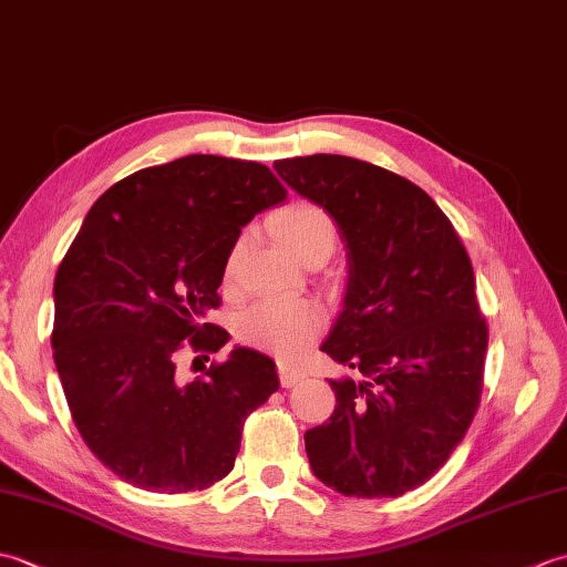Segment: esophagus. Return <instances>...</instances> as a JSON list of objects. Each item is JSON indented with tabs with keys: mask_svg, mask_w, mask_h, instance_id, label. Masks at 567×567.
<instances>
[{
	"mask_svg": "<svg viewBox=\"0 0 567 567\" xmlns=\"http://www.w3.org/2000/svg\"><path fill=\"white\" fill-rule=\"evenodd\" d=\"M277 370H280V384H282V388H295V384H299V382L307 378L305 370L290 368V365H285V363L277 365Z\"/></svg>",
	"mask_w": 567,
	"mask_h": 567,
	"instance_id": "34e87169",
	"label": "esophagus"
}]
</instances>
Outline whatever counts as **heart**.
I'll list each match as a JSON object with an SVG mask.
<instances>
[{"label":"heart","instance_id":"b5f03b06","mask_svg":"<svg viewBox=\"0 0 567 567\" xmlns=\"http://www.w3.org/2000/svg\"><path fill=\"white\" fill-rule=\"evenodd\" d=\"M275 228L295 258L305 260L311 250L336 244V224L331 216L311 202H295L275 216ZM246 240L238 238L226 256L224 277L231 282L244 258ZM323 329V311L305 299H268L250 307L238 319L236 336L244 343L280 358H297Z\"/></svg>","mask_w":567,"mask_h":567}]
</instances>
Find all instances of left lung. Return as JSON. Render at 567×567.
<instances>
[{
    "label": "left lung",
    "instance_id": "1",
    "mask_svg": "<svg viewBox=\"0 0 567 567\" xmlns=\"http://www.w3.org/2000/svg\"><path fill=\"white\" fill-rule=\"evenodd\" d=\"M272 167L339 226L348 285L321 351L363 375L329 380L336 409L305 433L309 465L346 497H400L445 465L480 406L473 262L439 204L384 167L329 153Z\"/></svg>",
    "mask_w": 567,
    "mask_h": 567
}]
</instances>
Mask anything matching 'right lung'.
Here are the masks:
<instances>
[{
	"label": "right lung",
	"instance_id": "add662e5",
	"mask_svg": "<svg viewBox=\"0 0 567 567\" xmlns=\"http://www.w3.org/2000/svg\"><path fill=\"white\" fill-rule=\"evenodd\" d=\"M285 199L270 167L185 155L118 179L84 216L53 285V360L82 441L128 485L179 495L219 483L248 414L280 388L252 348L195 380L177 358L226 346L207 315L228 250Z\"/></svg>",
	"mask_w": 567,
	"mask_h": 567
}]
</instances>
